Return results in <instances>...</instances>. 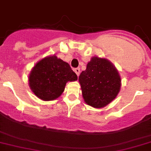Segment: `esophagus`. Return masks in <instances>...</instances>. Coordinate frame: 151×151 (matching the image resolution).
I'll return each mask as SVG.
<instances>
[{
  "instance_id": "esophagus-1",
  "label": "esophagus",
  "mask_w": 151,
  "mask_h": 151,
  "mask_svg": "<svg viewBox=\"0 0 151 151\" xmlns=\"http://www.w3.org/2000/svg\"><path fill=\"white\" fill-rule=\"evenodd\" d=\"M74 72L76 73V74H77V77H78V76L80 75V72H81V70H80V68H77L74 69Z\"/></svg>"
}]
</instances>
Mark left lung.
<instances>
[{
    "instance_id": "1",
    "label": "left lung",
    "mask_w": 151,
    "mask_h": 151,
    "mask_svg": "<svg viewBox=\"0 0 151 151\" xmlns=\"http://www.w3.org/2000/svg\"><path fill=\"white\" fill-rule=\"evenodd\" d=\"M84 101L93 108H103L116 98L121 79L116 68L108 60L92 57L86 69L79 76Z\"/></svg>"
}]
</instances>
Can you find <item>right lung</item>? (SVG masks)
Wrapping results in <instances>:
<instances>
[{
	"label": "right lung",
	"mask_w": 151,
	"mask_h": 151,
	"mask_svg": "<svg viewBox=\"0 0 151 151\" xmlns=\"http://www.w3.org/2000/svg\"><path fill=\"white\" fill-rule=\"evenodd\" d=\"M77 80L68 63L52 55L35 65L29 75V86L39 99L50 101L61 96L68 81Z\"/></svg>",
	"instance_id": "right-lung-1"
}]
</instances>
